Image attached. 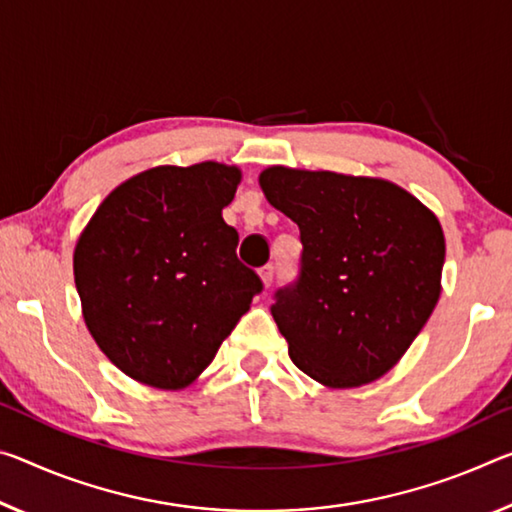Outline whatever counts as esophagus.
<instances>
[{
    "label": "esophagus",
    "instance_id": "1",
    "mask_svg": "<svg viewBox=\"0 0 512 512\" xmlns=\"http://www.w3.org/2000/svg\"><path fill=\"white\" fill-rule=\"evenodd\" d=\"M259 275H262V282H264V287L269 289L271 287V282H273V278H275V269H273V264H266L262 271H259Z\"/></svg>",
    "mask_w": 512,
    "mask_h": 512
}]
</instances>
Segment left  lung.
<instances>
[{"mask_svg":"<svg viewBox=\"0 0 512 512\" xmlns=\"http://www.w3.org/2000/svg\"><path fill=\"white\" fill-rule=\"evenodd\" d=\"M266 200L298 225V278L271 314L296 367L328 387L387 373L440 298V221L401 186L330 170L266 168Z\"/></svg>","mask_w":512,"mask_h":512,"instance_id":"1","label":"left lung"}]
</instances>
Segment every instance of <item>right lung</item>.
Masks as SVG:
<instances>
[{"instance_id":"right-lung-1","label":"right lung","mask_w":512,"mask_h":512,"mask_svg":"<svg viewBox=\"0 0 512 512\" xmlns=\"http://www.w3.org/2000/svg\"><path fill=\"white\" fill-rule=\"evenodd\" d=\"M239 168L157 166L113 189L81 232L75 285L102 353L159 389L193 383L264 289L223 221Z\"/></svg>"}]
</instances>
